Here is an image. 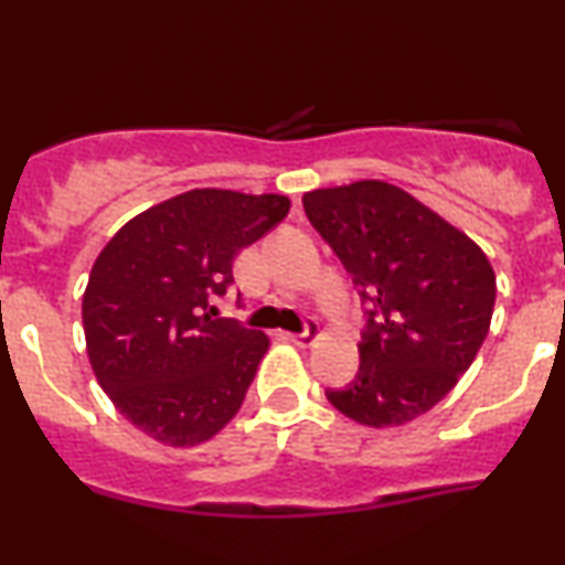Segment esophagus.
<instances>
[{
	"label": "esophagus",
	"instance_id": "esophagus-1",
	"mask_svg": "<svg viewBox=\"0 0 565 565\" xmlns=\"http://www.w3.org/2000/svg\"><path fill=\"white\" fill-rule=\"evenodd\" d=\"M316 334H319V323L308 319V323H305V329H302V332H297V334H289V337H291V342H295V345H300V348H308V345H313Z\"/></svg>",
	"mask_w": 565,
	"mask_h": 565
}]
</instances>
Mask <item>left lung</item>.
Listing matches in <instances>:
<instances>
[{"label": "left lung", "instance_id": "8db88e82", "mask_svg": "<svg viewBox=\"0 0 565 565\" xmlns=\"http://www.w3.org/2000/svg\"><path fill=\"white\" fill-rule=\"evenodd\" d=\"M305 215L353 278L364 308L361 364L334 408L361 425H404L457 385L481 350L497 278L481 246L382 180L321 188Z\"/></svg>", "mask_w": 565, "mask_h": 565}]
</instances>
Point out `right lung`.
I'll list each match as a JSON object with an SVG mask.
<instances>
[{"instance_id": "1", "label": "right lung", "mask_w": 565, "mask_h": 565, "mask_svg": "<svg viewBox=\"0 0 565 565\" xmlns=\"http://www.w3.org/2000/svg\"><path fill=\"white\" fill-rule=\"evenodd\" d=\"M289 212L278 193L193 188L132 217L89 274L87 355L121 414L170 446L212 438L242 406L268 337L215 319L238 249Z\"/></svg>"}]
</instances>
